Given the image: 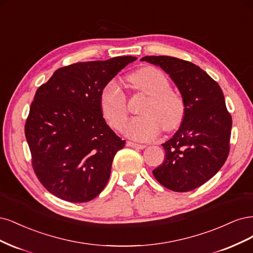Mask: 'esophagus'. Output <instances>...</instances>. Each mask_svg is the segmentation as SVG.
Wrapping results in <instances>:
<instances>
[{"label":"esophagus","mask_w":253,"mask_h":253,"mask_svg":"<svg viewBox=\"0 0 253 253\" xmlns=\"http://www.w3.org/2000/svg\"><path fill=\"white\" fill-rule=\"evenodd\" d=\"M127 146H129V147L135 148V149H144V148L147 147V145H146V144H136V143H133V142H127Z\"/></svg>","instance_id":"34e87169"}]
</instances>
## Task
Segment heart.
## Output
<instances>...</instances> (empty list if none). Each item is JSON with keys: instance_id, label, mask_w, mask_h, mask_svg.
<instances>
[{"instance_id": "heart-1", "label": "heart", "mask_w": 253, "mask_h": 253, "mask_svg": "<svg viewBox=\"0 0 253 253\" xmlns=\"http://www.w3.org/2000/svg\"><path fill=\"white\" fill-rule=\"evenodd\" d=\"M129 82L138 92L148 95L140 109L142 116L130 120L124 127L127 136L137 141H149L166 131L176 129L185 116V104L180 94L170 90L164 73L154 67H144L129 76ZM100 105L108 124L117 130L127 118L126 94L117 80H110L103 87Z\"/></svg>"}]
</instances>
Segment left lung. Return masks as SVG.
I'll return each mask as SVG.
<instances>
[{
  "mask_svg": "<svg viewBox=\"0 0 253 253\" xmlns=\"http://www.w3.org/2000/svg\"><path fill=\"white\" fill-rule=\"evenodd\" d=\"M141 61L160 66L169 75L185 104L182 124L162 144L165 159L152 173L170 190H193L217 173L229 153L232 120L222 89L190 62L167 55H147Z\"/></svg>",
  "mask_w": 253,
  "mask_h": 253,
  "instance_id": "8db88e82",
  "label": "left lung"
}]
</instances>
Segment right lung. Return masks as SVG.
I'll use <instances>...</instances> for the list:
<instances>
[{"mask_svg":"<svg viewBox=\"0 0 253 253\" xmlns=\"http://www.w3.org/2000/svg\"><path fill=\"white\" fill-rule=\"evenodd\" d=\"M135 56L81 62L54 71L40 86L25 124L32 167L45 188L64 201L99 195L116 153L125 146L106 124L103 87Z\"/></svg>","mask_w":253,"mask_h":253,"instance_id":"obj_1","label":"right lung"}]
</instances>
